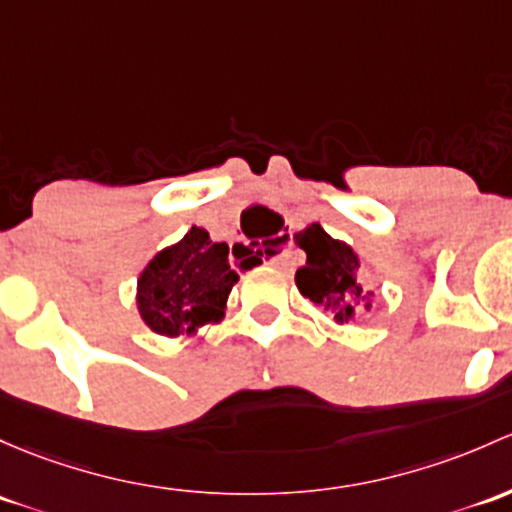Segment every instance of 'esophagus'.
Instances as JSON below:
<instances>
[{"mask_svg": "<svg viewBox=\"0 0 512 512\" xmlns=\"http://www.w3.org/2000/svg\"><path fill=\"white\" fill-rule=\"evenodd\" d=\"M289 238L287 235H279L277 240H274V250H277V255H274V262H277V265H287L289 262Z\"/></svg>", "mask_w": 512, "mask_h": 512, "instance_id": "obj_1", "label": "esophagus"}]
</instances>
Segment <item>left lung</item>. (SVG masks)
<instances>
[{
	"label": "left lung",
	"mask_w": 512,
	"mask_h": 512,
	"mask_svg": "<svg viewBox=\"0 0 512 512\" xmlns=\"http://www.w3.org/2000/svg\"><path fill=\"white\" fill-rule=\"evenodd\" d=\"M294 242L306 252V265L294 274L301 297L331 311L341 326L355 321L358 311L373 309L375 292H365L358 282L360 257L348 242L331 238L319 223L294 233Z\"/></svg>",
	"instance_id": "8db88e82"
}]
</instances>
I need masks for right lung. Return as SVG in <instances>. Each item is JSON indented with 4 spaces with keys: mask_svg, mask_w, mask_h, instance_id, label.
<instances>
[{
    "mask_svg": "<svg viewBox=\"0 0 512 512\" xmlns=\"http://www.w3.org/2000/svg\"><path fill=\"white\" fill-rule=\"evenodd\" d=\"M238 279L228 265V242H213L208 230L193 225L139 272L134 294L139 319L157 336H193L201 326L225 319Z\"/></svg>",
    "mask_w": 512,
    "mask_h": 512,
    "instance_id": "right-lung-1",
    "label": "right lung"
}]
</instances>
